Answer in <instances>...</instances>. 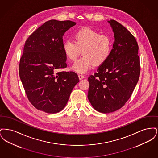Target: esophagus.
I'll return each mask as SVG.
<instances>
[{"label": "esophagus", "mask_w": 158, "mask_h": 158, "mask_svg": "<svg viewBox=\"0 0 158 158\" xmlns=\"http://www.w3.org/2000/svg\"><path fill=\"white\" fill-rule=\"evenodd\" d=\"M79 79L80 80H81V79H84L85 78V76L82 75H79Z\"/></svg>", "instance_id": "esophagus-1"}]
</instances>
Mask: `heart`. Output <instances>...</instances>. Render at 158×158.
<instances>
[{
  "label": "heart",
  "instance_id": "b5f03b06",
  "mask_svg": "<svg viewBox=\"0 0 158 158\" xmlns=\"http://www.w3.org/2000/svg\"><path fill=\"white\" fill-rule=\"evenodd\" d=\"M74 40L65 41L63 50L66 57L70 61H75L82 52V56L76 60L72 67L79 73H86L94 65H102L109 59L112 52L111 37L88 27L76 32Z\"/></svg>",
  "mask_w": 158,
  "mask_h": 158
}]
</instances>
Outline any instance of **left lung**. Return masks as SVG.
<instances>
[{"instance_id":"8db88e82","label":"left lung","mask_w":158,"mask_h":158,"mask_svg":"<svg viewBox=\"0 0 158 158\" xmlns=\"http://www.w3.org/2000/svg\"><path fill=\"white\" fill-rule=\"evenodd\" d=\"M114 33L112 52L89 76L88 98L98 112L112 113L120 109L130 98L140 73L139 46L135 37L121 23L108 21Z\"/></svg>"}]
</instances>
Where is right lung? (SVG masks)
Segmentation results:
<instances>
[{"label": "right lung", "mask_w": 158, "mask_h": 158, "mask_svg": "<svg viewBox=\"0 0 158 158\" xmlns=\"http://www.w3.org/2000/svg\"><path fill=\"white\" fill-rule=\"evenodd\" d=\"M76 23L70 21H48L25 41L19 74L28 100L40 111L60 112L79 82L74 72H56L57 69L67 67L63 36Z\"/></svg>", "instance_id": "1"}]
</instances>
